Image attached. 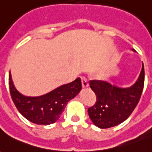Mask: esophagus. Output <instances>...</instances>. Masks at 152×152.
Wrapping results in <instances>:
<instances>
[{
  "instance_id": "obj_1",
  "label": "esophagus",
  "mask_w": 152,
  "mask_h": 152,
  "mask_svg": "<svg viewBox=\"0 0 152 152\" xmlns=\"http://www.w3.org/2000/svg\"><path fill=\"white\" fill-rule=\"evenodd\" d=\"M81 83H82V87L83 88H86L89 86V82H88V80L85 76L81 77Z\"/></svg>"
}]
</instances>
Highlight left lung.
<instances>
[{"label":"left lung","instance_id":"1","mask_svg":"<svg viewBox=\"0 0 152 152\" xmlns=\"http://www.w3.org/2000/svg\"><path fill=\"white\" fill-rule=\"evenodd\" d=\"M144 66L136 83L129 88H119L103 80H90L89 86L96 94V102L89 107L93 123L100 129H108L127 119L140 100L144 86Z\"/></svg>","mask_w":152,"mask_h":152}]
</instances>
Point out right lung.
I'll use <instances>...</instances> for the list:
<instances>
[{"instance_id":"add662e5","label":"right lung","mask_w":152,"mask_h":152,"mask_svg":"<svg viewBox=\"0 0 152 152\" xmlns=\"http://www.w3.org/2000/svg\"><path fill=\"white\" fill-rule=\"evenodd\" d=\"M9 86L12 100L18 112L29 121L42 125L56 122L67 102L79 94L82 87L80 78H77L72 82L61 86L45 95L27 97L15 89L10 72Z\"/></svg>"}]
</instances>
